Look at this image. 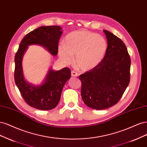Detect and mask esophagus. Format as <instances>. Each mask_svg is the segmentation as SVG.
<instances>
[{
	"label": "esophagus",
	"instance_id": "esophagus-1",
	"mask_svg": "<svg viewBox=\"0 0 147 147\" xmlns=\"http://www.w3.org/2000/svg\"><path fill=\"white\" fill-rule=\"evenodd\" d=\"M78 75H79L78 73L76 71H71V76H72L76 77V76H78Z\"/></svg>",
	"mask_w": 147,
	"mask_h": 147
}]
</instances>
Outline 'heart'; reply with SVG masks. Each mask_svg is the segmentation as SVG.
Returning <instances> with one entry per match:
<instances>
[{
    "instance_id": "obj_1",
    "label": "heart",
    "mask_w": 147,
    "mask_h": 147,
    "mask_svg": "<svg viewBox=\"0 0 147 147\" xmlns=\"http://www.w3.org/2000/svg\"><path fill=\"white\" fill-rule=\"evenodd\" d=\"M107 49V41L101 35L87 30H76L66 36L65 45L59 46V55L65 63L71 62L72 56L76 55V67L89 71L101 62Z\"/></svg>"
}]
</instances>
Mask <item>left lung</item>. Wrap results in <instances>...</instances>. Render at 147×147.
<instances>
[{
	"mask_svg": "<svg viewBox=\"0 0 147 147\" xmlns=\"http://www.w3.org/2000/svg\"><path fill=\"white\" fill-rule=\"evenodd\" d=\"M107 49L96 67L80 74L81 96L89 107L102 110L119 101L130 80L131 59L119 38L106 30Z\"/></svg>",
	"mask_w": 147,
	"mask_h": 147,
	"instance_id": "obj_1",
	"label": "left lung"
}]
</instances>
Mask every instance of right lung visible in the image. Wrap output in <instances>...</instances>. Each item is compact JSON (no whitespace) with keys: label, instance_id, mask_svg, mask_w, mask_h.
<instances>
[{"label":"right lung","instance_id":"obj_1","mask_svg":"<svg viewBox=\"0 0 147 147\" xmlns=\"http://www.w3.org/2000/svg\"><path fill=\"white\" fill-rule=\"evenodd\" d=\"M62 34L58 26L40 27L27 34L22 40L16 52L15 62V81L27 105L39 110L47 111L55 108L59 102L65 84L71 77V70L63 68L59 71L50 69L45 82L35 86L26 82L23 75L22 60L28 46H43L53 55H57L58 44Z\"/></svg>","mask_w":147,"mask_h":147}]
</instances>
